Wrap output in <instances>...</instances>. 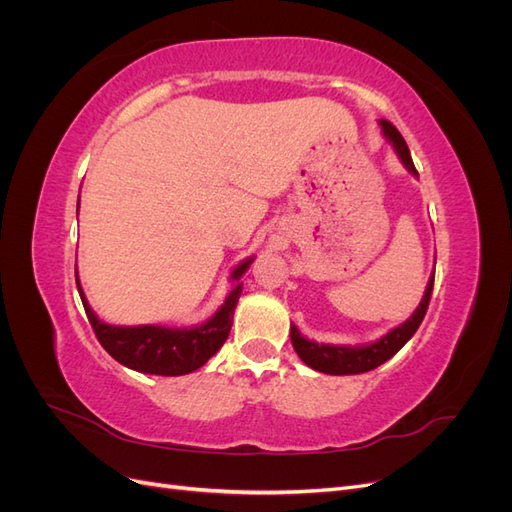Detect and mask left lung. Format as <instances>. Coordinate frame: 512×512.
Segmentation results:
<instances>
[{"instance_id":"1","label":"left lung","mask_w":512,"mask_h":512,"mask_svg":"<svg viewBox=\"0 0 512 512\" xmlns=\"http://www.w3.org/2000/svg\"><path fill=\"white\" fill-rule=\"evenodd\" d=\"M380 128L386 136V141H391L399 160L404 162V166L410 170L412 175H418L410 149L404 141V136L399 134V130L393 126L391 121L380 119ZM431 290H433V275L427 284V290L423 294V301L418 303V307L414 309V314L404 322L399 324L397 329L389 331L384 337H380L378 342L367 344V346H331V344H316L305 339L297 327H290V339L294 352L301 356V361L305 365H309L316 371H322V374H331V376H350V374H365V371L376 369L378 365H382L384 361H389L393 354H397L408 339L416 333V329L421 327V322L427 314L429 307V299H431Z\"/></svg>"}]
</instances>
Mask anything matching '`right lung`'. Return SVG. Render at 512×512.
Masks as SVG:
<instances>
[{
    "instance_id": "right-lung-1",
    "label": "right lung",
    "mask_w": 512,
    "mask_h": 512,
    "mask_svg": "<svg viewBox=\"0 0 512 512\" xmlns=\"http://www.w3.org/2000/svg\"><path fill=\"white\" fill-rule=\"evenodd\" d=\"M79 211V207H76ZM254 258L243 260L241 265L232 271L230 280L235 282L222 307L207 322L190 329H170L160 324H141V327H113V324L102 322L94 309L89 307L85 292L76 275V286H79L81 301L85 314L89 318L91 329H94L102 348L113 356L115 361L126 365L134 371L156 376H183L192 374L198 367H203L211 356L222 348L232 327V314L241 297L243 284L239 282L241 275L252 265Z\"/></svg>"
}]
</instances>
